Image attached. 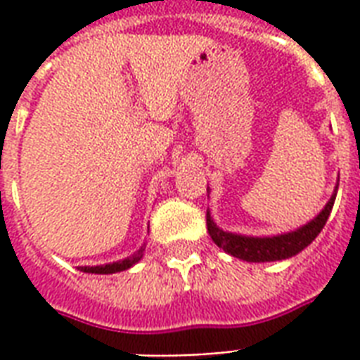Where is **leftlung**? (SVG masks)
<instances>
[{"label":"left lung","instance_id":"obj_1","mask_svg":"<svg viewBox=\"0 0 360 360\" xmlns=\"http://www.w3.org/2000/svg\"><path fill=\"white\" fill-rule=\"evenodd\" d=\"M207 191H210V186H207ZM336 192H338V186L334 188L333 196L326 202L325 207L319 211V215L314 217L309 223H306L300 229L290 230V232H285V234L243 236L236 234V232H226V230L217 226L210 211H207V232H210L211 240L215 241L217 247H221L224 253L232 255V257L240 260L274 262V260L290 259V257L304 251L319 236V232L325 226L326 219L333 211Z\"/></svg>","mask_w":360,"mask_h":360}]
</instances>
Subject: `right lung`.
<instances>
[{"label":"right lung","mask_w":360,"mask_h":360,"mask_svg":"<svg viewBox=\"0 0 360 360\" xmlns=\"http://www.w3.org/2000/svg\"><path fill=\"white\" fill-rule=\"evenodd\" d=\"M145 253V243L139 249H137L136 253L130 255V257H126L122 260H117V262H109V264H100V266H79V270L86 271V274H117V271H124L128 268H131L134 264H137L139 260L143 259Z\"/></svg>","instance_id":"1"}]
</instances>
